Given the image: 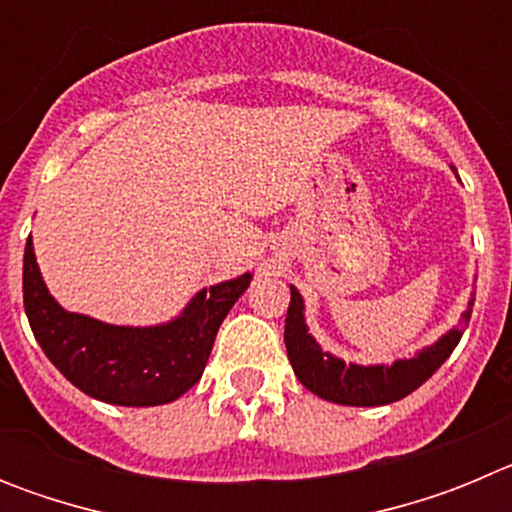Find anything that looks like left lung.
Here are the masks:
<instances>
[{
	"label": "left lung",
	"mask_w": 512,
	"mask_h": 512,
	"mask_svg": "<svg viewBox=\"0 0 512 512\" xmlns=\"http://www.w3.org/2000/svg\"><path fill=\"white\" fill-rule=\"evenodd\" d=\"M289 300L287 323H284V343H287L289 364L295 369L297 379L305 384L312 395L323 397L338 405H354V408H377L408 397L425 379L436 374L438 366L449 359L456 343L461 341L464 328H451L443 333L433 346H425L413 359H397L392 364H346L338 356L328 354L320 343L307 333L305 302L295 287ZM472 305L461 315V323L467 325L472 318Z\"/></svg>",
	"instance_id": "obj_1"
}]
</instances>
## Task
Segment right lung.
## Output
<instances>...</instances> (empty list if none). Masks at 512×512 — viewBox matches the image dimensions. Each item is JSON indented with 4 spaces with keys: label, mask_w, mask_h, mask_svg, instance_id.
<instances>
[{
    "label": "right lung",
    "mask_w": 512,
    "mask_h": 512,
    "mask_svg": "<svg viewBox=\"0 0 512 512\" xmlns=\"http://www.w3.org/2000/svg\"><path fill=\"white\" fill-rule=\"evenodd\" d=\"M248 284L246 271L197 292L179 318L133 328L63 310L40 277L33 238L22 259V302L45 356L84 395L125 408L166 405L200 382L217 328Z\"/></svg>",
    "instance_id": "add662e5"
}]
</instances>
